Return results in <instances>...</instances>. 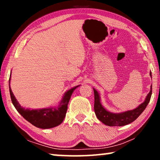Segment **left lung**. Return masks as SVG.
I'll return each instance as SVG.
<instances>
[{
    "label": "left lung",
    "instance_id": "8db88e82",
    "mask_svg": "<svg viewBox=\"0 0 160 160\" xmlns=\"http://www.w3.org/2000/svg\"><path fill=\"white\" fill-rule=\"evenodd\" d=\"M150 75V76H152L151 72ZM152 86L150 87V91L146 97L145 102L140 104L139 107H138L135 109L119 113H112L105 109L100 102L99 93L97 92L96 90L93 89L94 94V109L97 118L105 125L109 126H123L133 122L135 119L141 114L143 111L145 109L146 107L148 106L152 95Z\"/></svg>",
    "mask_w": 160,
    "mask_h": 160
}]
</instances>
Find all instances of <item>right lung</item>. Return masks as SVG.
I'll return each instance as SVG.
<instances>
[{
	"instance_id": "right-lung-1",
	"label": "right lung",
	"mask_w": 160,
	"mask_h": 160,
	"mask_svg": "<svg viewBox=\"0 0 160 160\" xmlns=\"http://www.w3.org/2000/svg\"><path fill=\"white\" fill-rule=\"evenodd\" d=\"M10 80V77L9 82ZM78 86L70 89V90L67 91L64 94L63 99H62L58 107L40 109H28L22 107L17 101V99H15L10 86L9 90L12 104L21 116L37 128L47 129L57 126L63 122L65 116H66L68 104L70 97H71L73 91Z\"/></svg>"
}]
</instances>
